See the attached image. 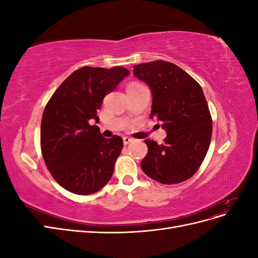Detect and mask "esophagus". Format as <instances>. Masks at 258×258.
<instances>
[{
  "label": "esophagus",
  "instance_id": "1",
  "mask_svg": "<svg viewBox=\"0 0 258 258\" xmlns=\"http://www.w3.org/2000/svg\"><path fill=\"white\" fill-rule=\"evenodd\" d=\"M131 141H132L131 138H129V137H123V144H124V145L129 144Z\"/></svg>",
  "mask_w": 258,
  "mask_h": 258
}]
</instances>
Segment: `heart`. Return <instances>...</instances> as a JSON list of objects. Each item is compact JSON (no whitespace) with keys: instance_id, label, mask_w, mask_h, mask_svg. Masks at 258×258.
Returning a JSON list of instances; mask_svg holds the SVG:
<instances>
[{"instance_id":"b5f03b06","label":"heart","mask_w":258,"mask_h":258,"mask_svg":"<svg viewBox=\"0 0 258 258\" xmlns=\"http://www.w3.org/2000/svg\"><path fill=\"white\" fill-rule=\"evenodd\" d=\"M138 85H140V84H138V83H131L128 87H132V86H138Z\"/></svg>"}]
</instances>
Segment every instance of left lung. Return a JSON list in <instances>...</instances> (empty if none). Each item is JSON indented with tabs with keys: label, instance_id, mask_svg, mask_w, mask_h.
Instances as JSON below:
<instances>
[{
	"label": "left lung",
	"instance_id": "left-lung-1",
	"mask_svg": "<svg viewBox=\"0 0 258 258\" xmlns=\"http://www.w3.org/2000/svg\"><path fill=\"white\" fill-rule=\"evenodd\" d=\"M134 74L152 90L151 118L167 131L165 143L145 140L144 173L162 184L182 183L201 166L212 137V118L201 86L167 61L134 66Z\"/></svg>",
	"mask_w": 258,
	"mask_h": 258
}]
</instances>
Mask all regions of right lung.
<instances>
[{
	"label": "right lung",
	"instance_id": "right-lung-1",
	"mask_svg": "<svg viewBox=\"0 0 258 258\" xmlns=\"http://www.w3.org/2000/svg\"><path fill=\"white\" fill-rule=\"evenodd\" d=\"M130 72L126 68L84 67L62 83L46 104L41 123V148L46 167L64 189L77 195L97 192L110 181L122 139H105L98 126L102 100Z\"/></svg>",
	"mask_w": 258,
	"mask_h": 258
}]
</instances>
